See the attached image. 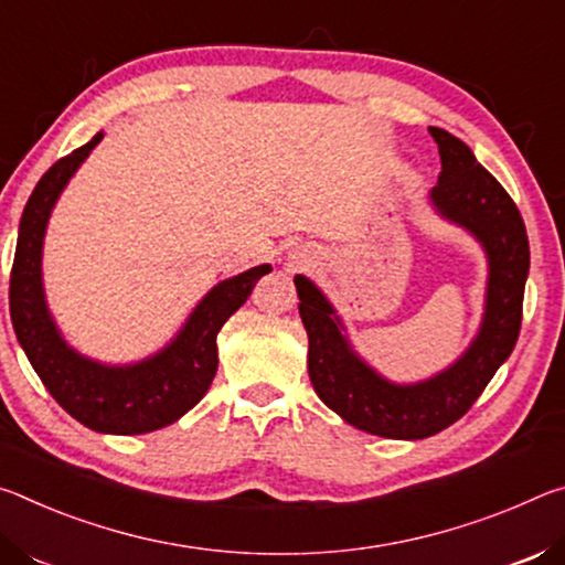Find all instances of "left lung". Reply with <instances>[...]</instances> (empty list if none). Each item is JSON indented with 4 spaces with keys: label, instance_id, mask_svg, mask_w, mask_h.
Returning <instances> with one entry per match:
<instances>
[{
    "label": "left lung",
    "instance_id": "8db88e82",
    "mask_svg": "<svg viewBox=\"0 0 565 565\" xmlns=\"http://www.w3.org/2000/svg\"><path fill=\"white\" fill-rule=\"evenodd\" d=\"M443 172L430 200L443 217L466 227L488 255L483 322L473 343L443 373L415 385H395L355 355L343 322L308 277L295 275L300 318L308 330V373L320 401L345 423L381 438L436 436L470 411L495 370L513 353L529 277V235L515 202L466 142L430 127Z\"/></svg>",
    "mask_w": 565,
    "mask_h": 565
}]
</instances>
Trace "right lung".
I'll list each match as a JSON object with an SVG mask.
<instances>
[{
    "instance_id": "add662e5",
    "label": "right lung",
    "mask_w": 565,
    "mask_h": 565,
    "mask_svg": "<svg viewBox=\"0 0 565 565\" xmlns=\"http://www.w3.org/2000/svg\"><path fill=\"white\" fill-rule=\"evenodd\" d=\"M99 140L102 132L54 162L26 200L9 275V312L34 373L74 420L97 433L140 436L180 420L202 401L217 373L220 328L273 267L257 265L217 282L192 310L178 338L140 363L102 365L72 350L44 302L42 243L60 192Z\"/></svg>"
}]
</instances>
